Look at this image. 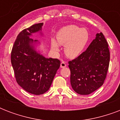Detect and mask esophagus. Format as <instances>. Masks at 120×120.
Returning a JSON list of instances; mask_svg holds the SVG:
<instances>
[{
	"label": "esophagus",
	"mask_w": 120,
	"mask_h": 120,
	"mask_svg": "<svg viewBox=\"0 0 120 120\" xmlns=\"http://www.w3.org/2000/svg\"><path fill=\"white\" fill-rule=\"evenodd\" d=\"M67 67V64L65 62H62L60 64V67L61 68H65Z\"/></svg>",
	"instance_id": "obj_1"
}]
</instances>
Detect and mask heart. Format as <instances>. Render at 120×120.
I'll return each instance as SVG.
<instances>
[{
  "mask_svg": "<svg viewBox=\"0 0 120 120\" xmlns=\"http://www.w3.org/2000/svg\"><path fill=\"white\" fill-rule=\"evenodd\" d=\"M89 40V34L85 28L75 25L62 27L56 34V42L52 39L51 47L54 52L59 51V45H64V52L68 57H77L83 50Z\"/></svg>",
  "mask_w": 120,
  "mask_h": 120,
  "instance_id": "heart-1",
  "label": "heart"
}]
</instances>
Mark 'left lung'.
<instances>
[{
    "mask_svg": "<svg viewBox=\"0 0 120 120\" xmlns=\"http://www.w3.org/2000/svg\"><path fill=\"white\" fill-rule=\"evenodd\" d=\"M110 63V51L104 35L100 32L87 49L68 62L70 83L76 93L89 95L103 85Z\"/></svg>",
    "mask_w": 120,
    "mask_h": 120,
    "instance_id": "obj_1",
    "label": "left lung"
}]
</instances>
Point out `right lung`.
I'll return each mask as SVG.
<instances>
[{
  "instance_id": "obj_1",
  "label": "right lung",
  "mask_w": 120,
  "mask_h": 120,
  "mask_svg": "<svg viewBox=\"0 0 120 120\" xmlns=\"http://www.w3.org/2000/svg\"><path fill=\"white\" fill-rule=\"evenodd\" d=\"M43 25L37 23L22 31L11 52V63L17 83L25 91L36 95L49 90L60 65L58 59L45 58L37 50L39 41L30 38L35 33L43 35Z\"/></svg>"
}]
</instances>
